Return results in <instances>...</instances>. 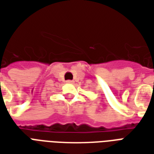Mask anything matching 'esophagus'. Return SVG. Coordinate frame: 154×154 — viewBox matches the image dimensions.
Listing matches in <instances>:
<instances>
[{
	"instance_id": "esophagus-1",
	"label": "esophagus",
	"mask_w": 154,
	"mask_h": 154,
	"mask_svg": "<svg viewBox=\"0 0 154 154\" xmlns=\"http://www.w3.org/2000/svg\"><path fill=\"white\" fill-rule=\"evenodd\" d=\"M66 82H67V83H68V84H73L74 83V81L68 80V81H67Z\"/></svg>"
}]
</instances>
